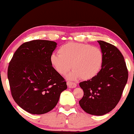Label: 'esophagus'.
<instances>
[{"label":"esophagus","mask_w":134,"mask_h":134,"mask_svg":"<svg viewBox=\"0 0 134 134\" xmlns=\"http://www.w3.org/2000/svg\"><path fill=\"white\" fill-rule=\"evenodd\" d=\"M67 85L68 87L69 88H76L77 87V84L76 83L71 82H68Z\"/></svg>","instance_id":"1"}]
</instances>
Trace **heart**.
<instances>
[{"label":"heart","mask_w":134,"mask_h":134,"mask_svg":"<svg viewBox=\"0 0 134 134\" xmlns=\"http://www.w3.org/2000/svg\"><path fill=\"white\" fill-rule=\"evenodd\" d=\"M58 53V55H51V65L62 76L66 74L72 67L74 69L68 76L70 80L81 77L83 79H90L96 76L101 69L103 54L98 47L70 42L62 45Z\"/></svg>","instance_id":"1"}]
</instances>
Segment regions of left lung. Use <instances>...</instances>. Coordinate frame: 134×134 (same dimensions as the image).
<instances>
[{
    "label": "left lung",
    "instance_id": "1",
    "mask_svg": "<svg viewBox=\"0 0 134 134\" xmlns=\"http://www.w3.org/2000/svg\"><path fill=\"white\" fill-rule=\"evenodd\" d=\"M103 54L102 68L96 76L79 83L83 90L80 106L90 115L101 116L116 107L128 79L124 57L116 47L98 41Z\"/></svg>",
    "mask_w": 134,
    "mask_h": 134
}]
</instances>
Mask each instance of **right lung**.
Instances as JSON below:
<instances>
[{
  "label": "right lung",
  "mask_w": 134,
  "mask_h": 134,
  "mask_svg": "<svg viewBox=\"0 0 134 134\" xmlns=\"http://www.w3.org/2000/svg\"><path fill=\"white\" fill-rule=\"evenodd\" d=\"M57 44L48 40L26 42L16 51L9 63L7 75L13 98L32 114L52 110L67 88L65 80L51 63Z\"/></svg>",
  "instance_id": "1"
}]
</instances>
